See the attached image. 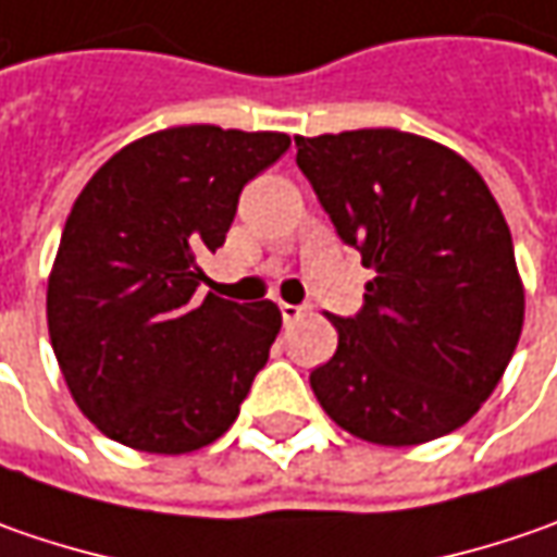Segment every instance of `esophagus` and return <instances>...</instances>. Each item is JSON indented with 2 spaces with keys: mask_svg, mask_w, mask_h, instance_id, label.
I'll return each instance as SVG.
<instances>
[{
  "mask_svg": "<svg viewBox=\"0 0 557 557\" xmlns=\"http://www.w3.org/2000/svg\"><path fill=\"white\" fill-rule=\"evenodd\" d=\"M278 310H282V319H285V322H297V319L307 312L304 307H294V304H278Z\"/></svg>",
  "mask_w": 557,
  "mask_h": 557,
  "instance_id": "34e87169",
  "label": "esophagus"
}]
</instances>
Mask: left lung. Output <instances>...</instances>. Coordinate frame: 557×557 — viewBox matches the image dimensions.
I'll return each instance as SVG.
<instances>
[{
  "label": "left lung",
  "mask_w": 557,
  "mask_h": 557,
  "mask_svg": "<svg viewBox=\"0 0 557 557\" xmlns=\"http://www.w3.org/2000/svg\"><path fill=\"white\" fill-rule=\"evenodd\" d=\"M294 141L337 235L372 269L362 312L329 315L337 350L310 374L319 406L377 446L456 431L496 391L524 329L493 191L453 148L391 126Z\"/></svg>",
  "instance_id": "obj_1"
}]
</instances>
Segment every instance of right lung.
<instances>
[{"label":"right lung","mask_w":557,"mask_h":557,"mask_svg":"<svg viewBox=\"0 0 557 557\" xmlns=\"http://www.w3.org/2000/svg\"><path fill=\"white\" fill-rule=\"evenodd\" d=\"M285 133L210 123L129 141L79 191L46 290L58 369L104 437L154 456L210 446L242 412L282 329L272 300H195L201 257Z\"/></svg>","instance_id":"add662e5"}]
</instances>
